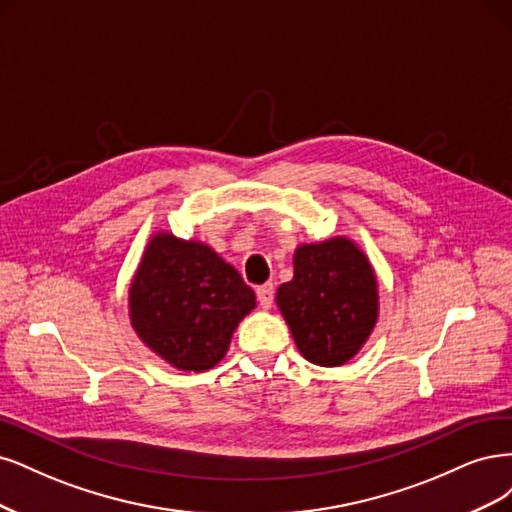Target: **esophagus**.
<instances>
[{"label": "esophagus", "mask_w": 512, "mask_h": 512, "mask_svg": "<svg viewBox=\"0 0 512 512\" xmlns=\"http://www.w3.org/2000/svg\"><path fill=\"white\" fill-rule=\"evenodd\" d=\"M257 300L263 310H270L274 302V287L272 285H261L257 287Z\"/></svg>", "instance_id": "34e87169"}]
</instances>
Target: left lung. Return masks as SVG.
Here are the masks:
<instances>
[{
    "mask_svg": "<svg viewBox=\"0 0 512 512\" xmlns=\"http://www.w3.org/2000/svg\"><path fill=\"white\" fill-rule=\"evenodd\" d=\"M276 306L310 364L342 366L376 325L378 280L366 253L349 238L300 244L293 278L278 287Z\"/></svg>",
    "mask_w": 512,
    "mask_h": 512,
    "instance_id": "left-lung-1",
    "label": "left lung"
}]
</instances>
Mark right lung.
<instances>
[{"mask_svg":"<svg viewBox=\"0 0 512 512\" xmlns=\"http://www.w3.org/2000/svg\"><path fill=\"white\" fill-rule=\"evenodd\" d=\"M257 306L238 270L208 244L157 232L129 285L138 338L183 372H204L225 357L238 323Z\"/></svg>","mask_w":512,"mask_h":512,"instance_id":"1","label":"right lung"}]
</instances>
